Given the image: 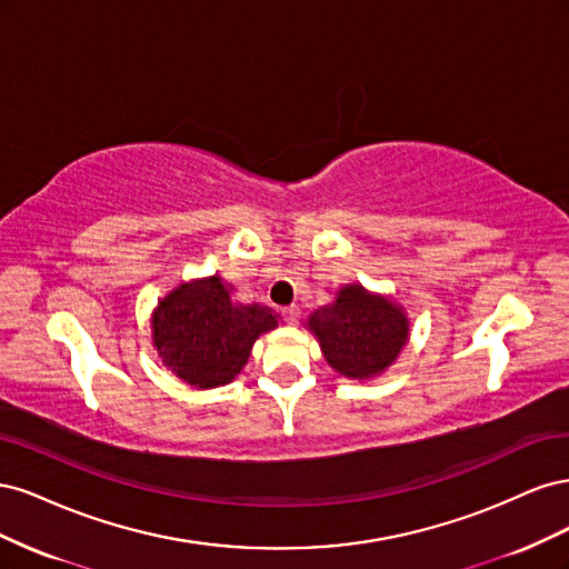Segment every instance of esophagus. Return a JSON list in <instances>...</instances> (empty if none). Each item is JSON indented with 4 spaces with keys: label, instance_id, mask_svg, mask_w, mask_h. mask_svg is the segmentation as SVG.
Masks as SVG:
<instances>
[{
    "label": "esophagus",
    "instance_id": "obj_1",
    "mask_svg": "<svg viewBox=\"0 0 569 569\" xmlns=\"http://www.w3.org/2000/svg\"><path fill=\"white\" fill-rule=\"evenodd\" d=\"M282 318H284V322H289V325H295L299 318H301V311H299V306H287V308H282Z\"/></svg>",
    "mask_w": 569,
    "mask_h": 569
}]
</instances>
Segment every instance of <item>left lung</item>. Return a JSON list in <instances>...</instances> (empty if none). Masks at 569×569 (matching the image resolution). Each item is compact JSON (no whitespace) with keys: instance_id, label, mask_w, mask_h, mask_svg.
I'll use <instances>...</instances> for the list:
<instances>
[{"instance_id":"left-lung-1","label":"left lung","mask_w":569,"mask_h":569,"mask_svg":"<svg viewBox=\"0 0 569 569\" xmlns=\"http://www.w3.org/2000/svg\"><path fill=\"white\" fill-rule=\"evenodd\" d=\"M308 327L320 339L327 363L353 380H366L391 366L408 339L401 308L368 295L360 284L343 287L332 306L311 316Z\"/></svg>"}]
</instances>
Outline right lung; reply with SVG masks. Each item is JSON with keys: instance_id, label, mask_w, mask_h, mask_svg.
<instances>
[{"instance_id": "1", "label": "right lung", "mask_w": 569, "mask_h": 569, "mask_svg": "<svg viewBox=\"0 0 569 569\" xmlns=\"http://www.w3.org/2000/svg\"><path fill=\"white\" fill-rule=\"evenodd\" d=\"M151 327L163 363L187 385L211 389L234 380L256 337L278 327V318L263 306L232 303L220 278H209L170 291Z\"/></svg>"}]
</instances>
